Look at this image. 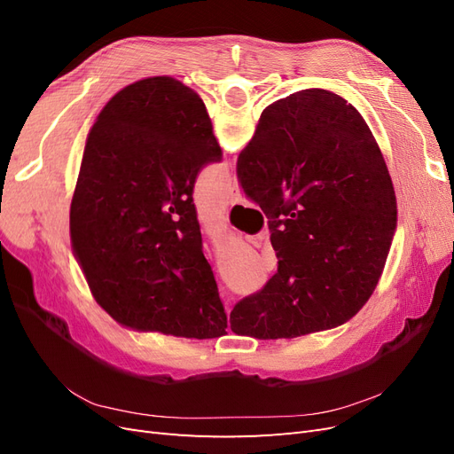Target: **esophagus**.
<instances>
[{
	"label": "esophagus",
	"mask_w": 454,
	"mask_h": 454,
	"mask_svg": "<svg viewBox=\"0 0 454 454\" xmlns=\"http://www.w3.org/2000/svg\"><path fill=\"white\" fill-rule=\"evenodd\" d=\"M227 202H229V204H237V202H239V191H237V185H232V187L229 189V193H227Z\"/></svg>",
	"instance_id": "esophagus-1"
}]
</instances>
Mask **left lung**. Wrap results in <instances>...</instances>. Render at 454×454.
Returning <instances> with one entry per match:
<instances>
[{
  "label": "left lung",
  "mask_w": 454,
  "mask_h": 454,
  "mask_svg": "<svg viewBox=\"0 0 454 454\" xmlns=\"http://www.w3.org/2000/svg\"><path fill=\"white\" fill-rule=\"evenodd\" d=\"M219 159L202 98L174 77L136 81L96 117L70 237L94 301L122 327L185 339L225 335L193 204L197 174Z\"/></svg>",
  "instance_id": "8db88e82"
}]
</instances>
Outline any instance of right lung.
I'll return each mask as SVG.
<instances>
[{
	"label": "right lung",
	"mask_w": 454,
	"mask_h": 454,
	"mask_svg": "<svg viewBox=\"0 0 454 454\" xmlns=\"http://www.w3.org/2000/svg\"><path fill=\"white\" fill-rule=\"evenodd\" d=\"M237 176L269 219L278 270L232 309V333L294 339L347 324L373 295L397 225L387 162L358 109L324 89L270 104Z\"/></svg>",
	"instance_id": "obj_1"
}]
</instances>
